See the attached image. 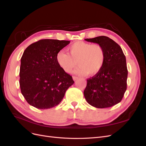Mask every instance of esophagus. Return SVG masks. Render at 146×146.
Instances as JSON below:
<instances>
[{
  "label": "esophagus",
  "instance_id": "1",
  "mask_svg": "<svg viewBox=\"0 0 146 146\" xmlns=\"http://www.w3.org/2000/svg\"><path fill=\"white\" fill-rule=\"evenodd\" d=\"M72 78H73V80H74V81H76V80H78V77H77V76H73V77H72Z\"/></svg>",
  "mask_w": 146,
  "mask_h": 146
}]
</instances>
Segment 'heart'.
Here are the masks:
<instances>
[{
    "label": "heart",
    "mask_w": 146,
    "mask_h": 146,
    "mask_svg": "<svg viewBox=\"0 0 146 146\" xmlns=\"http://www.w3.org/2000/svg\"><path fill=\"white\" fill-rule=\"evenodd\" d=\"M68 53L61 50L56 55L58 64L66 73H71L76 67L75 73L80 76H94L100 71L105 62V52L98 44H92L84 41H77L68 48Z\"/></svg>",
    "instance_id": "obj_1"
}]
</instances>
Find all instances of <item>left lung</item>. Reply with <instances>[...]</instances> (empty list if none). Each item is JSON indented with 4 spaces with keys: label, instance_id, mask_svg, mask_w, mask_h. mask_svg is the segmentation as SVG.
<instances>
[{
    "label": "left lung",
    "instance_id": "obj_1",
    "mask_svg": "<svg viewBox=\"0 0 146 146\" xmlns=\"http://www.w3.org/2000/svg\"><path fill=\"white\" fill-rule=\"evenodd\" d=\"M85 40L103 47L105 62L99 72L87 80L84 96L92 107H111L120 102L127 90L128 70L125 56L120 46L107 36Z\"/></svg>",
    "mask_w": 146,
    "mask_h": 146
}]
</instances>
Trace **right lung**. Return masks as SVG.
<instances>
[{
	"instance_id": "obj_1",
	"label": "right lung",
	"mask_w": 146,
	"mask_h": 146,
	"mask_svg": "<svg viewBox=\"0 0 146 146\" xmlns=\"http://www.w3.org/2000/svg\"><path fill=\"white\" fill-rule=\"evenodd\" d=\"M69 41L41 39L28 46L21 59L19 85L27 102L38 109L51 108L63 100L72 85V77L56 60L58 53Z\"/></svg>"
}]
</instances>
